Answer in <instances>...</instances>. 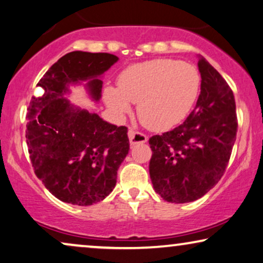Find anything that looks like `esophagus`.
<instances>
[{
  "label": "esophagus",
  "instance_id": "obj_1",
  "mask_svg": "<svg viewBox=\"0 0 263 263\" xmlns=\"http://www.w3.org/2000/svg\"><path fill=\"white\" fill-rule=\"evenodd\" d=\"M128 139H129V144L135 145V144H139V143H145L148 141V137L145 135L141 134V132H136L135 129L129 128L128 132Z\"/></svg>",
  "mask_w": 263,
  "mask_h": 263
}]
</instances>
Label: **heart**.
<instances>
[{
    "label": "heart",
    "instance_id": "heart-1",
    "mask_svg": "<svg viewBox=\"0 0 263 263\" xmlns=\"http://www.w3.org/2000/svg\"><path fill=\"white\" fill-rule=\"evenodd\" d=\"M201 87L195 66L171 59H156L126 67L118 77V87L107 86L103 96L118 117L138 103V117L146 127L166 131L190 113Z\"/></svg>",
    "mask_w": 263,
    "mask_h": 263
}]
</instances>
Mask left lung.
I'll return each instance as SVG.
<instances>
[{
	"mask_svg": "<svg viewBox=\"0 0 263 263\" xmlns=\"http://www.w3.org/2000/svg\"><path fill=\"white\" fill-rule=\"evenodd\" d=\"M201 92L183 124L149 139V173L164 201L187 203L218 184L236 142L237 115L232 90L221 74L198 56Z\"/></svg>",
	"mask_w": 263,
	"mask_h": 263,
	"instance_id": "1",
	"label": "left lung"
}]
</instances>
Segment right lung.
<instances>
[{
  "mask_svg": "<svg viewBox=\"0 0 263 263\" xmlns=\"http://www.w3.org/2000/svg\"><path fill=\"white\" fill-rule=\"evenodd\" d=\"M118 60L108 52H68L38 82L43 95L31 99L26 125L31 162L44 186L62 202L95 204L117 184L129 150L127 127L104 121L66 96L71 86L84 85L91 101L99 102L101 78Z\"/></svg>",
  "mask_w": 263,
  "mask_h": 263,
  "instance_id": "1",
  "label": "right lung"
}]
</instances>
